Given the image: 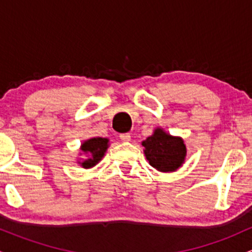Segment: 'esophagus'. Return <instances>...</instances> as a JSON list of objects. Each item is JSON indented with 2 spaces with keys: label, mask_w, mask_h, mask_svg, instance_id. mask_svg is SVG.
I'll return each instance as SVG.
<instances>
[{
  "label": "esophagus",
  "mask_w": 252,
  "mask_h": 252,
  "mask_svg": "<svg viewBox=\"0 0 252 252\" xmlns=\"http://www.w3.org/2000/svg\"><path fill=\"white\" fill-rule=\"evenodd\" d=\"M120 138L123 141V142H129L131 140V136H130L129 132H124V134L120 135Z\"/></svg>",
  "instance_id": "esophagus-1"
}]
</instances>
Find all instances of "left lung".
I'll return each mask as SVG.
<instances>
[{
  "label": "left lung",
  "mask_w": 252,
  "mask_h": 252,
  "mask_svg": "<svg viewBox=\"0 0 252 252\" xmlns=\"http://www.w3.org/2000/svg\"><path fill=\"white\" fill-rule=\"evenodd\" d=\"M149 164L160 172H174L182 166L186 158V146L181 137L172 136L156 128L154 134L142 142Z\"/></svg>",
  "instance_id": "8db88e82"
}]
</instances>
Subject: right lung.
Wrapping results in <instances>:
<instances>
[{
  "label": "right lung",
  "mask_w": 252,
  "mask_h": 252,
  "mask_svg": "<svg viewBox=\"0 0 252 252\" xmlns=\"http://www.w3.org/2000/svg\"><path fill=\"white\" fill-rule=\"evenodd\" d=\"M109 147V140L103 137H94L86 140L82 144L80 150L84 154L88 155V158L83 160L82 162H78L83 168H91L102 160V158L105 154L106 149Z\"/></svg>",
  "instance_id": "1"
}]
</instances>
